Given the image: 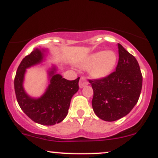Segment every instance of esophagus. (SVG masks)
<instances>
[{
	"label": "esophagus",
	"mask_w": 158,
	"mask_h": 158,
	"mask_svg": "<svg viewBox=\"0 0 158 158\" xmlns=\"http://www.w3.org/2000/svg\"><path fill=\"white\" fill-rule=\"evenodd\" d=\"M86 85H88V82H87V80L85 79V78L81 77L80 80H79V88H83V87Z\"/></svg>",
	"instance_id": "esophagus-1"
}]
</instances>
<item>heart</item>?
<instances>
[{"label": "heart", "mask_w": 158, "mask_h": 158, "mask_svg": "<svg viewBox=\"0 0 158 158\" xmlns=\"http://www.w3.org/2000/svg\"><path fill=\"white\" fill-rule=\"evenodd\" d=\"M117 55L112 50L98 51L87 56L79 63L83 69H88L93 79H102L108 76L117 63Z\"/></svg>", "instance_id": "1"}]
</instances>
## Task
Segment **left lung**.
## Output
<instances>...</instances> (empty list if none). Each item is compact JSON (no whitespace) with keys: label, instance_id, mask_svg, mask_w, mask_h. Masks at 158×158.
<instances>
[{"label":"left lung","instance_id":"left-lung-1","mask_svg":"<svg viewBox=\"0 0 158 158\" xmlns=\"http://www.w3.org/2000/svg\"><path fill=\"white\" fill-rule=\"evenodd\" d=\"M115 71L100 79L89 80L93 89L94 112L99 118L114 122L127 115L135 107L142 88V75L134 56L121 44Z\"/></svg>","mask_w":158,"mask_h":158}]
</instances>
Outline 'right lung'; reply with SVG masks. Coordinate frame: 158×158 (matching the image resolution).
<instances>
[{
	"label": "right lung",
	"instance_id": "add662e5",
	"mask_svg": "<svg viewBox=\"0 0 158 158\" xmlns=\"http://www.w3.org/2000/svg\"><path fill=\"white\" fill-rule=\"evenodd\" d=\"M45 51L36 48L23 59L14 79V90L20 109L31 120L43 125H53L67 115L72 97L79 90V77L67 80L57 74V68L52 66L48 70L49 84L43 95L33 98L27 95L23 88L25 73L28 68L42 63Z\"/></svg>",
	"mask_w": 158,
	"mask_h": 158
}]
</instances>
